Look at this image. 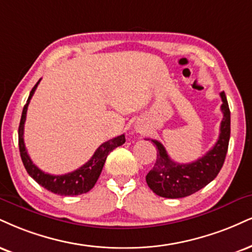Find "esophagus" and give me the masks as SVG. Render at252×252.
<instances>
[{
  "instance_id": "esophagus-1",
  "label": "esophagus",
  "mask_w": 252,
  "mask_h": 252,
  "mask_svg": "<svg viewBox=\"0 0 252 252\" xmlns=\"http://www.w3.org/2000/svg\"><path fill=\"white\" fill-rule=\"evenodd\" d=\"M135 130L137 132H139V134H142V132L147 131V126H145L142 122H138V121H137V122L135 123Z\"/></svg>"
}]
</instances>
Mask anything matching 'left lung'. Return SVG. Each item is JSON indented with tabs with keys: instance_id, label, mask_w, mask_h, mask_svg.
Wrapping results in <instances>:
<instances>
[{
	"instance_id": "8db88e82",
	"label": "left lung",
	"mask_w": 252,
	"mask_h": 252,
	"mask_svg": "<svg viewBox=\"0 0 252 252\" xmlns=\"http://www.w3.org/2000/svg\"><path fill=\"white\" fill-rule=\"evenodd\" d=\"M220 98L223 120L220 136L213 149L201 158L189 164L176 163L169 157L160 142L151 139L156 144L157 158L145 180L156 195L165 198H182L197 192L216 178L225 160L230 139V109L224 92L220 93Z\"/></svg>"
}]
</instances>
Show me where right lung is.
Wrapping results in <instances>:
<instances>
[{
  "label": "right lung",
  "mask_w": 252,
  "mask_h": 252,
  "mask_svg": "<svg viewBox=\"0 0 252 252\" xmlns=\"http://www.w3.org/2000/svg\"><path fill=\"white\" fill-rule=\"evenodd\" d=\"M35 84V87L32 88L30 95L27 99L26 105L23 107L22 116H21L20 121V126H19V148H20V154L21 158H22L23 165L26 168L27 172L32 178L37 182L41 187H43L44 189L49 190V191L57 193L61 196H77L81 193H86L93 189L95 183L98 180L99 175H101L103 165H104L107 156L110 154V151H113L115 148L122 145L126 142V136L121 135L117 137L109 139V141L104 142L97 148L95 154H94L92 158H90L86 164H83L81 168H78L77 170L69 172L65 175H50L45 174L44 171H42L41 169H38L32 160L30 159V157L27 153L26 144H24L23 134H24V122H26L27 117V110H28V105L30 99H32V95H34L36 88H37L38 83Z\"/></svg>",
  "instance_id": "right-lung-1"
}]
</instances>
